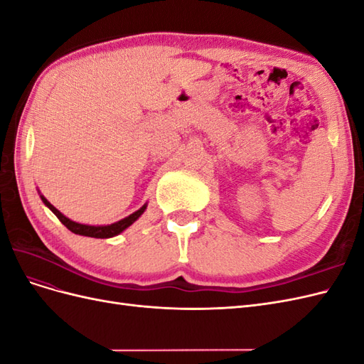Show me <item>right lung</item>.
<instances>
[{"label":"right lung","mask_w":364,"mask_h":364,"mask_svg":"<svg viewBox=\"0 0 364 364\" xmlns=\"http://www.w3.org/2000/svg\"><path fill=\"white\" fill-rule=\"evenodd\" d=\"M41 199H42L43 203H46V205L51 209V211L54 213V215H56V217L60 220L62 225L67 226V228L71 230V232H74V234H77V235L92 237V238H111V237H115V235L121 234V232H123L124 229H127L132 223H135L136 220L142 215V213L146 211V208H147V205H144L142 208H139L138 211H135L134 214H130L129 217H126V218H123V220H119V222H115V223H112V225H106V226H91V225H82V223L73 222V220H70L68 217H65V215L59 211V209L54 208L42 194H41Z\"/></svg>","instance_id":"obj_1"}]
</instances>
